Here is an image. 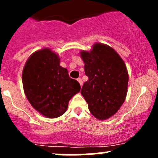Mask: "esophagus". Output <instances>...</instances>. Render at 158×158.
<instances>
[{
    "instance_id": "esophagus-1",
    "label": "esophagus",
    "mask_w": 158,
    "mask_h": 158,
    "mask_svg": "<svg viewBox=\"0 0 158 158\" xmlns=\"http://www.w3.org/2000/svg\"><path fill=\"white\" fill-rule=\"evenodd\" d=\"M77 81H78V82H79V83L80 84L81 86H82V79H81V78H79V79H77Z\"/></svg>"
}]
</instances>
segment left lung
Segmentation results:
<instances>
[{"label":"left lung","instance_id":"left-lung-1","mask_svg":"<svg viewBox=\"0 0 158 158\" xmlns=\"http://www.w3.org/2000/svg\"><path fill=\"white\" fill-rule=\"evenodd\" d=\"M85 74L88 76L81 94L90 112L99 120L115 114L125 100L128 84L126 66L111 47L95 44L90 52L82 51Z\"/></svg>","mask_w":158,"mask_h":158}]
</instances>
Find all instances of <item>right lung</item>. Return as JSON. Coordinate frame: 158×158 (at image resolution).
<instances>
[{"label": "right lung", "mask_w": 158, "mask_h": 158, "mask_svg": "<svg viewBox=\"0 0 158 158\" xmlns=\"http://www.w3.org/2000/svg\"><path fill=\"white\" fill-rule=\"evenodd\" d=\"M25 95L31 106L49 118L66 112L69 101L80 91L67 69L60 66V58L49 49L38 50L27 61L22 75Z\"/></svg>", "instance_id": "add662e5"}]
</instances>
